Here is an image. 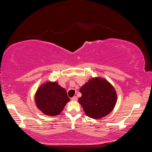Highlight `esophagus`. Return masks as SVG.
<instances>
[{
  "label": "esophagus",
  "mask_w": 152,
  "mask_h": 152,
  "mask_svg": "<svg viewBox=\"0 0 152 152\" xmlns=\"http://www.w3.org/2000/svg\"><path fill=\"white\" fill-rule=\"evenodd\" d=\"M72 101H77V97L76 96H73V97L72 98Z\"/></svg>",
  "instance_id": "34e87169"
}]
</instances>
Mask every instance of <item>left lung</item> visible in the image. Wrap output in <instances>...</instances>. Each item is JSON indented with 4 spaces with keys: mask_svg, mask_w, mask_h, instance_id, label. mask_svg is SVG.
<instances>
[{
    "mask_svg": "<svg viewBox=\"0 0 152 152\" xmlns=\"http://www.w3.org/2000/svg\"><path fill=\"white\" fill-rule=\"evenodd\" d=\"M79 102L87 116L98 119L111 112L117 102L113 87L104 79L93 78L82 86Z\"/></svg>",
    "mask_w": 152,
    "mask_h": 152,
    "instance_id": "8db88e82",
    "label": "left lung"
}]
</instances>
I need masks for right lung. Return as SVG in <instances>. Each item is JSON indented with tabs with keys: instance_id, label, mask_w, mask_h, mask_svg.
Returning a JSON list of instances; mask_svg holds the SVG:
<instances>
[{
	"instance_id": "obj_1",
	"label": "right lung",
	"mask_w": 152,
	"mask_h": 152,
	"mask_svg": "<svg viewBox=\"0 0 152 152\" xmlns=\"http://www.w3.org/2000/svg\"><path fill=\"white\" fill-rule=\"evenodd\" d=\"M37 107L43 113L56 116L70 101L66 90L57 82H48L41 86L35 96Z\"/></svg>"
}]
</instances>
